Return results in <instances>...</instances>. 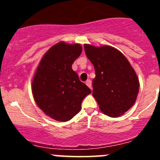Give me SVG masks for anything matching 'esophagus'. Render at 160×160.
Masks as SVG:
<instances>
[{"label":"esophagus","mask_w":160,"mask_h":160,"mask_svg":"<svg viewBox=\"0 0 160 160\" xmlns=\"http://www.w3.org/2000/svg\"><path fill=\"white\" fill-rule=\"evenodd\" d=\"M86 84H87V86L89 87V88L91 89V81H90V79H88V80L86 81Z\"/></svg>","instance_id":"obj_1"}]
</instances>
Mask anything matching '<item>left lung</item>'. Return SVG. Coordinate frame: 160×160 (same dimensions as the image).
Returning a JSON list of instances; mask_svg holds the SVG:
<instances>
[{"instance_id":"obj_1","label":"left lung","mask_w":160,"mask_h":160,"mask_svg":"<svg viewBox=\"0 0 160 160\" xmlns=\"http://www.w3.org/2000/svg\"><path fill=\"white\" fill-rule=\"evenodd\" d=\"M84 49L95 70L93 96L100 110L110 117L121 116L135 104L138 96L139 82L136 73L115 48L85 44Z\"/></svg>"}]
</instances>
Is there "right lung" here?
I'll return each mask as SVG.
<instances>
[{
  "instance_id": "right-lung-1",
  "label": "right lung",
  "mask_w": 160,
  "mask_h": 160,
  "mask_svg": "<svg viewBox=\"0 0 160 160\" xmlns=\"http://www.w3.org/2000/svg\"><path fill=\"white\" fill-rule=\"evenodd\" d=\"M82 50L80 44L58 42L45 53L32 79V92L37 105L57 121L71 119L81 111L84 98L91 93L72 70Z\"/></svg>"
}]
</instances>
